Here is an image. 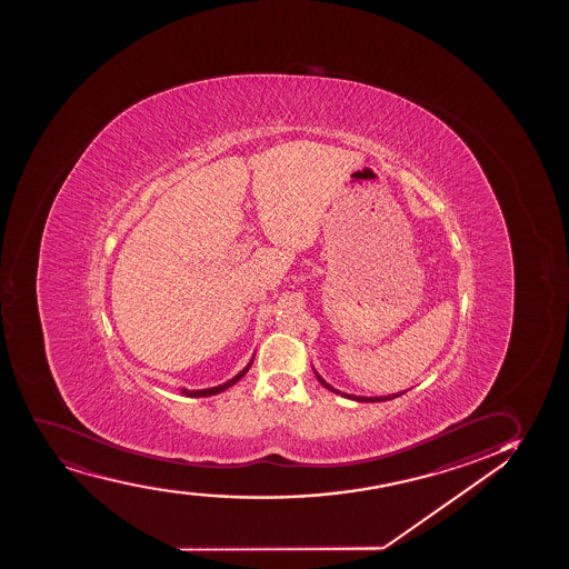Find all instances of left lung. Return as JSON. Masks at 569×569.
Masks as SVG:
<instances>
[{"instance_id":"8db88e82","label":"left lung","mask_w":569,"mask_h":569,"mask_svg":"<svg viewBox=\"0 0 569 569\" xmlns=\"http://www.w3.org/2000/svg\"><path fill=\"white\" fill-rule=\"evenodd\" d=\"M317 379H319L320 383H322V387H327L328 391L338 392V395H343V397H347V399L359 400V402H383V400L397 399V397L402 395V392H400V395H391V397H378V399H368V397H355V395H346V392L336 391L333 387L328 386L325 379L320 378L319 373H317Z\"/></svg>"}]
</instances>
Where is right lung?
Listing matches in <instances>:
<instances>
[{
  "label": "right lung",
  "mask_w": 569,
  "mask_h": 569,
  "mask_svg": "<svg viewBox=\"0 0 569 569\" xmlns=\"http://www.w3.org/2000/svg\"><path fill=\"white\" fill-rule=\"evenodd\" d=\"M250 366H252V362H250L242 372L237 373L236 378L229 379L228 383H223V386L212 387V389H201V391H188V389H183V392H186L188 397H210V395H218V392L226 391L228 387L236 386L237 381H239L244 373L249 372Z\"/></svg>",
  "instance_id": "1"
}]
</instances>
